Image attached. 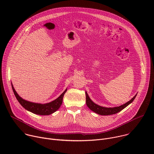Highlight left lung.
Listing matches in <instances>:
<instances>
[{"mask_svg":"<svg viewBox=\"0 0 154 154\" xmlns=\"http://www.w3.org/2000/svg\"><path fill=\"white\" fill-rule=\"evenodd\" d=\"M85 94H86V105L88 106V107L91 109V110H92L93 112H95L96 113H97L98 115H105V116L114 115V114H116V113L121 112L127 106H128L130 103L132 102L137 96V94H136L130 100H129L127 103H125L119 106L113 107V108H106V107L101 106H99V105L96 104L90 99V98L88 94H87L86 91Z\"/></svg>","mask_w":154,"mask_h":154,"instance_id":"8db88e82","label":"left lung"}]
</instances>
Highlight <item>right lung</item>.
<instances>
[{
    "mask_svg": "<svg viewBox=\"0 0 154 154\" xmlns=\"http://www.w3.org/2000/svg\"><path fill=\"white\" fill-rule=\"evenodd\" d=\"M11 86H12L13 93L17 100L20 103V104L25 109H26L27 110L34 114L39 115H49L55 112L61 105L64 94L67 91V89H66L65 91L57 99L52 101L51 102L45 103V104H41V103L31 102L22 99L15 91L12 83H11Z\"/></svg>",
    "mask_w": 154,
    "mask_h": 154,
    "instance_id": "add662e5",
    "label": "right lung"
}]
</instances>
